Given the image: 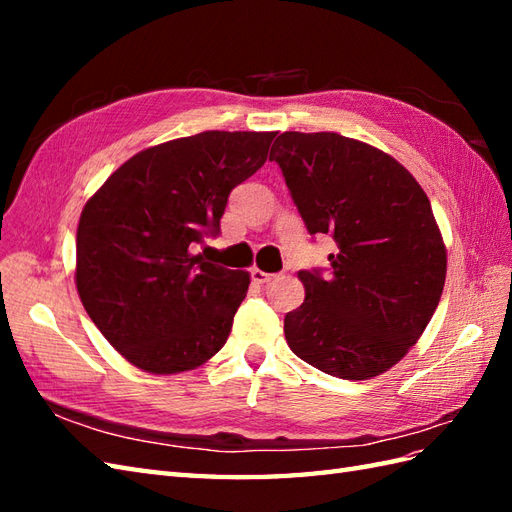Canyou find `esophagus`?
I'll return each mask as SVG.
<instances>
[{
  "mask_svg": "<svg viewBox=\"0 0 512 512\" xmlns=\"http://www.w3.org/2000/svg\"><path fill=\"white\" fill-rule=\"evenodd\" d=\"M250 279L255 281V284H268V281H273L275 279V275H270V273H264V270H259V268H253L250 270Z\"/></svg>",
  "mask_w": 512,
  "mask_h": 512,
  "instance_id": "34e87169",
  "label": "esophagus"
}]
</instances>
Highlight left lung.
Listing matches in <instances>:
<instances>
[{
  "label": "left lung",
  "mask_w": 512,
  "mask_h": 512,
  "mask_svg": "<svg viewBox=\"0 0 512 512\" xmlns=\"http://www.w3.org/2000/svg\"><path fill=\"white\" fill-rule=\"evenodd\" d=\"M310 235H332L330 273L301 270L306 299L284 332L301 361L343 380L387 372L436 312L447 248L416 178L334 132H284L270 151Z\"/></svg>",
  "instance_id": "1"
}]
</instances>
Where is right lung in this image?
Segmentation results:
<instances>
[{
    "mask_svg": "<svg viewBox=\"0 0 512 512\" xmlns=\"http://www.w3.org/2000/svg\"><path fill=\"white\" fill-rule=\"evenodd\" d=\"M277 132H202L149 147L83 206L76 290L129 363L178 374L222 350L250 284L195 253L220 233L228 193L264 165Z\"/></svg>",
    "mask_w": 512,
    "mask_h": 512,
    "instance_id": "add662e5",
    "label": "right lung"
}]
</instances>
